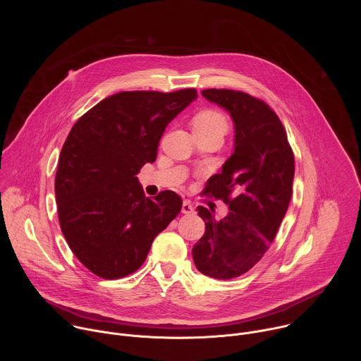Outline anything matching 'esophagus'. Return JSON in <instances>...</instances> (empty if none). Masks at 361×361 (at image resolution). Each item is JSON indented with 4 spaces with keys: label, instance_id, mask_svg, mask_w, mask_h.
Returning <instances> with one entry per match:
<instances>
[{
    "label": "esophagus",
    "instance_id": "34e87169",
    "mask_svg": "<svg viewBox=\"0 0 361 361\" xmlns=\"http://www.w3.org/2000/svg\"><path fill=\"white\" fill-rule=\"evenodd\" d=\"M181 212L184 214H194L195 213V207L190 202V201H184L183 202V207H181Z\"/></svg>",
    "mask_w": 361,
    "mask_h": 361
}]
</instances>
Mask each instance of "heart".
I'll use <instances>...</instances> for the list:
<instances>
[{
    "label": "heart",
    "mask_w": 361,
    "mask_h": 361,
    "mask_svg": "<svg viewBox=\"0 0 361 361\" xmlns=\"http://www.w3.org/2000/svg\"><path fill=\"white\" fill-rule=\"evenodd\" d=\"M192 127L194 128H217L226 133L228 127V121L221 111L216 109H204L194 116Z\"/></svg>",
    "instance_id": "1"
}]
</instances>
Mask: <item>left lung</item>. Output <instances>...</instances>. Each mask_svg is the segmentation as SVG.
Wrapping results in <instances>:
<instances>
[{
	"mask_svg": "<svg viewBox=\"0 0 361 361\" xmlns=\"http://www.w3.org/2000/svg\"><path fill=\"white\" fill-rule=\"evenodd\" d=\"M226 109L235 126L234 152L204 187V195L223 200V220L204 207V235L192 247L194 264L217 280L240 277L270 248L288 209L294 178V152L279 116L267 102L243 91L202 90Z\"/></svg>",
	"mask_w": 361,
	"mask_h": 361,
	"instance_id": "obj_1",
	"label": "left lung"
}]
</instances>
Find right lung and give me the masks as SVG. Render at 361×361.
I'll use <instances>...</instances> for the list:
<instances>
[{"instance_id": "right-lung-1", "label": "right lung", "mask_w": 361, "mask_h": 361, "mask_svg": "<svg viewBox=\"0 0 361 361\" xmlns=\"http://www.w3.org/2000/svg\"><path fill=\"white\" fill-rule=\"evenodd\" d=\"M195 98V88L123 91L73 126L56 174L59 220L71 251L95 276L116 280L138 270L152 240L181 212L177 192L145 197L135 176L156 160L166 127Z\"/></svg>"}]
</instances>
